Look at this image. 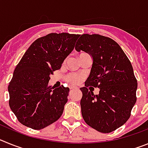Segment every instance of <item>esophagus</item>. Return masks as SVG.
I'll use <instances>...</instances> for the list:
<instances>
[{"mask_svg": "<svg viewBox=\"0 0 148 148\" xmlns=\"http://www.w3.org/2000/svg\"><path fill=\"white\" fill-rule=\"evenodd\" d=\"M75 89L76 88H75V87H71V88H70V90H75Z\"/></svg>", "mask_w": 148, "mask_h": 148, "instance_id": "obj_1", "label": "esophagus"}]
</instances>
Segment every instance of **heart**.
I'll list each match as a JSON object with an SVG mask.
<instances>
[{
	"label": "heart",
	"mask_w": 148,
	"mask_h": 148,
	"mask_svg": "<svg viewBox=\"0 0 148 148\" xmlns=\"http://www.w3.org/2000/svg\"><path fill=\"white\" fill-rule=\"evenodd\" d=\"M66 79L71 84L76 85V84L80 83L81 80H82V76L79 75H77V74H75V73H71V74H69L67 75Z\"/></svg>",
	"instance_id": "b5f03b06"
}]
</instances>
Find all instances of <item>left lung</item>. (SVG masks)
Masks as SVG:
<instances>
[{
  "mask_svg": "<svg viewBox=\"0 0 148 148\" xmlns=\"http://www.w3.org/2000/svg\"><path fill=\"white\" fill-rule=\"evenodd\" d=\"M75 49L92 58L85 86L80 88L82 117L95 130L110 133L127 121L136 101L137 81L131 63L115 40L98 34L82 35ZM90 86L99 88V93L89 91Z\"/></svg>",
  "mask_w": 148,
  "mask_h": 148,
  "instance_id": "obj_1",
  "label": "left lung"
}]
</instances>
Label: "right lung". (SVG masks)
<instances>
[{
  "instance_id": "1",
  "label": "right lung",
  "mask_w": 148,
  "mask_h": 148,
  "mask_svg": "<svg viewBox=\"0 0 148 148\" xmlns=\"http://www.w3.org/2000/svg\"><path fill=\"white\" fill-rule=\"evenodd\" d=\"M79 35L50 33L35 40L18 63L8 91L10 107L22 125L34 130L49 126L62 115L70 89L48 83L74 49Z\"/></svg>"
}]
</instances>
